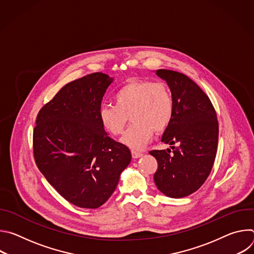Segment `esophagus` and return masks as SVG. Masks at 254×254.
I'll return each instance as SVG.
<instances>
[{
	"label": "esophagus",
	"instance_id": "34e87169",
	"mask_svg": "<svg viewBox=\"0 0 254 254\" xmlns=\"http://www.w3.org/2000/svg\"><path fill=\"white\" fill-rule=\"evenodd\" d=\"M131 156L133 159H137V158H140L142 156L141 153H138V152H135V151H131Z\"/></svg>",
	"mask_w": 254,
	"mask_h": 254
}]
</instances>
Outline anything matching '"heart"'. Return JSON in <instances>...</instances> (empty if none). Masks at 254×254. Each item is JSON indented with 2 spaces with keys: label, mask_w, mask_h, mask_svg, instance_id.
Instances as JSON below:
<instances>
[{
  "label": "heart",
  "mask_w": 254,
  "mask_h": 254,
  "mask_svg": "<svg viewBox=\"0 0 254 254\" xmlns=\"http://www.w3.org/2000/svg\"><path fill=\"white\" fill-rule=\"evenodd\" d=\"M114 102L99 108L101 127L107 133L120 135L129 116L132 123L122 142L133 150L146 146L154 130L164 131L174 116V98L163 81L130 80L116 91Z\"/></svg>",
  "instance_id": "obj_1"
}]
</instances>
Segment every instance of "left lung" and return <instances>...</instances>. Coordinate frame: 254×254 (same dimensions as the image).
<instances>
[{
	"instance_id": "8db88e82",
	"label": "left lung",
	"mask_w": 254,
	"mask_h": 254,
	"mask_svg": "<svg viewBox=\"0 0 254 254\" xmlns=\"http://www.w3.org/2000/svg\"><path fill=\"white\" fill-rule=\"evenodd\" d=\"M174 98V116L162 141L167 150L150 154L158 161L154 180L168 197L183 198L197 191L208 178L217 153L218 121L208 95L188 76L180 72L159 69ZM178 143V147L172 146Z\"/></svg>"
}]
</instances>
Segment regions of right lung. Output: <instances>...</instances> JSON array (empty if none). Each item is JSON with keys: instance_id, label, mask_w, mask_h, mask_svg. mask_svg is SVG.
<instances>
[{"instance_id": "add662e5", "label": "right lung", "mask_w": 254, "mask_h": 254, "mask_svg": "<svg viewBox=\"0 0 254 254\" xmlns=\"http://www.w3.org/2000/svg\"><path fill=\"white\" fill-rule=\"evenodd\" d=\"M113 77L95 72L63 86L36 119L35 163L68 202L95 209L115 192L131 160L129 149L108 136L98 112Z\"/></svg>"}]
</instances>
